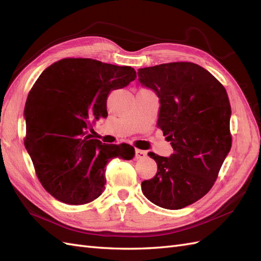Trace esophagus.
I'll list each match as a JSON object with an SVG mask.
<instances>
[{
	"mask_svg": "<svg viewBox=\"0 0 261 261\" xmlns=\"http://www.w3.org/2000/svg\"><path fill=\"white\" fill-rule=\"evenodd\" d=\"M147 156V152L144 151V150L140 149H136L135 150V159H144V158Z\"/></svg>",
	"mask_w": 261,
	"mask_h": 261,
	"instance_id": "obj_1",
	"label": "esophagus"
}]
</instances>
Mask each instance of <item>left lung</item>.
Returning <instances> with one entry per match:
<instances>
[{"mask_svg": "<svg viewBox=\"0 0 261 261\" xmlns=\"http://www.w3.org/2000/svg\"><path fill=\"white\" fill-rule=\"evenodd\" d=\"M137 74L159 98L158 126L174 150L170 156L148 153L158 171L141 191L156 206L181 209L210 191L230 152V101L217 78L194 63H167Z\"/></svg>", "mask_w": 261, "mask_h": 261, "instance_id": "1", "label": "left lung"}]
</instances>
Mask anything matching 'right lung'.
I'll list each match as a JSON object with an SVG mask.
<instances>
[{"label":"right lung","instance_id":"add662e5","mask_svg":"<svg viewBox=\"0 0 261 261\" xmlns=\"http://www.w3.org/2000/svg\"><path fill=\"white\" fill-rule=\"evenodd\" d=\"M130 66L92 59H63L45 68L28 93L25 147L45 191L68 204L88 203L105 189L107 164L130 160L127 144L108 145L87 135L107 117L110 92L135 81Z\"/></svg>","mask_w":261,"mask_h":261}]
</instances>
